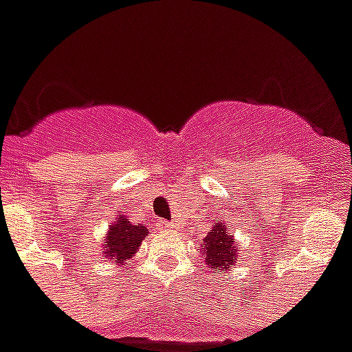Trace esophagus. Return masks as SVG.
Returning a JSON list of instances; mask_svg holds the SVG:
<instances>
[{
	"label": "esophagus",
	"instance_id": "esophagus-1",
	"mask_svg": "<svg viewBox=\"0 0 352 352\" xmlns=\"http://www.w3.org/2000/svg\"><path fill=\"white\" fill-rule=\"evenodd\" d=\"M156 226L160 230H173L175 228V224L173 222H168V221H158L156 222Z\"/></svg>",
	"mask_w": 352,
	"mask_h": 352
}]
</instances>
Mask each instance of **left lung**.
I'll list each match as a JSON object with an SVG mask.
<instances>
[{"mask_svg":"<svg viewBox=\"0 0 352 352\" xmlns=\"http://www.w3.org/2000/svg\"><path fill=\"white\" fill-rule=\"evenodd\" d=\"M204 256L209 267L226 272L228 267L237 262V249L234 245V237L230 236L228 226L222 222H214L213 230L204 239Z\"/></svg>","mask_w":352,"mask_h":352,"instance_id":"left-lung-1","label":"left lung"}]
</instances>
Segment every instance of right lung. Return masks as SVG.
I'll use <instances>...</instances> for the list:
<instances>
[{
  "label": "right lung",
  "mask_w": 352,
  "mask_h": 352,
  "mask_svg": "<svg viewBox=\"0 0 352 352\" xmlns=\"http://www.w3.org/2000/svg\"><path fill=\"white\" fill-rule=\"evenodd\" d=\"M148 234L146 226L141 224H131L130 219L118 217V221L109 226L107 237L103 239V256H107L111 262L115 260L116 264H124L126 260L133 258V254L143 243V239Z\"/></svg>",
  "instance_id": "obj_1"
}]
</instances>
